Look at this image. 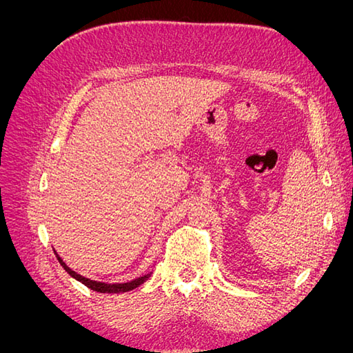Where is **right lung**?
I'll use <instances>...</instances> for the list:
<instances>
[{
	"instance_id": "obj_1",
	"label": "right lung",
	"mask_w": 353,
	"mask_h": 353,
	"mask_svg": "<svg viewBox=\"0 0 353 353\" xmlns=\"http://www.w3.org/2000/svg\"><path fill=\"white\" fill-rule=\"evenodd\" d=\"M56 253V258L57 261L60 262V265L65 268V271L72 276V279L78 280L79 283H82L83 285H87L88 288H91V290L94 292H99V293H125V292H131L134 290V288H137L138 285H141L143 283H145L148 279H150V275L153 272H148L143 276H138V279L132 280V281H128V283H103V281H95V280H91V279H87V276H83L78 272H74L73 270H70L69 266L63 262V259L60 258V256Z\"/></svg>"
}]
</instances>
